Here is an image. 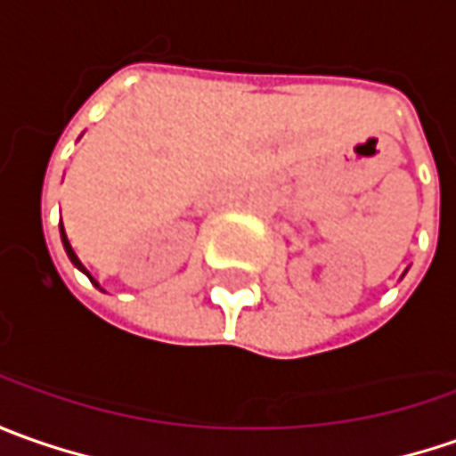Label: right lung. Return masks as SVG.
<instances>
[{
  "mask_svg": "<svg viewBox=\"0 0 456 456\" xmlns=\"http://www.w3.org/2000/svg\"><path fill=\"white\" fill-rule=\"evenodd\" d=\"M60 234H62V244H65V252H68V257L72 259V265H75V267H77V270H83V273H86V275H87V270H86V267H83V262H80V259H77V255H75V252H72L70 242H68V237H65V229H62V222H60ZM87 277H90V275H87ZM90 282H93V285H95V288H98V282H95V280H93V277H90Z\"/></svg>",
  "mask_w": 456,
  "mask_h": 456,
  "instance_id": "1",
  "label": "right lung"
}]
</instances>
